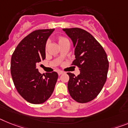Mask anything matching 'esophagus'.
Wrapping results in <instances>:
<instances>
[{"label":"esophagus","instance_id":"34e87169","mask_svg":"<svg viewBox=\"0 0 128 128\" xmlns=\"http://www.w3.org/2000/svg\"><path fill=\"white\" fill-rule=\"evenodd\" d=\"M58 74L59 76H60V75L64 74V72H62V71H58Z\"/></svg>","mask_w":128,"mask_h":128}]
</instances>
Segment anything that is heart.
Here are the masks:
<instances>
[{"instance_id":"heart-1","label":"heart","mask_w":128,"mask_h":128,"mask_svg":"<svg viewBox=\"0 0 128 128\" xmlns=\"http://www.w3.org/2000/svg\"><path fill=\"white\" fill-rule=\"evenodd\" d=\"M66 40H68V39H66V38L64 37H62V36H60V37L58 38V42L59 44L61 42H64V41H66ZM48 42L46 43V48H48Z\"/></svg>"}]
</instances>
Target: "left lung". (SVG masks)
I'll use <instances>...</instances> for the list:
<instances>
[{
    "label": "left lung",
    "mask_w": 128,
    "mask_h": 128,
    "mask_svg": "<svg viewBox=\"0 0 128 128\" xmlns=\"http://www.w3.org/2000/svg\"><path fill=\"white\" fill-rule=\"evenodd\" d=\"M75 48L76 59L72 66H77L80 74L70 72L68 83V91L74 100L87 103L97 97L107 80L109 61L101 44L87 31L79 28H64Z\"/></svg>",
    "instance_id": "1"
}]
</instances>
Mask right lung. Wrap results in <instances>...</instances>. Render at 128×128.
Returning <instances> with one entry per match:
<instances>
[{"label": "right lung", "instance_id": "right-lung-1", "mask_svg": "<svg viewBox=\"0 0 128 128\" xmlns=\"http://www.w3.org/2000/svg\"><path fill=\"white\" fill-rule=\"evenodd\" d=\"M54 30L33 31L20 42L12 56L10 69L14 85L19 94L30 104H40L48 100L57 81L56 72L44 75L36 68L46 58V42Z\"/></svg>", "mask_w": 128, "mask_h": 128}]
</instances>
